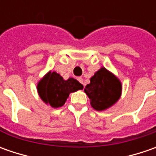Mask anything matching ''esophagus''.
I'll return each instance as SVG.
<instances>
[{
  "instance_id": "34e87169",
  "label": "esophagus",
  "mask_w": 156,
  "mask_h": 156,
  "mask_svg": "<svg viewBox=\"0 0 156 156\" xmlns=\"http://www.w3.org/2000/svg\"><path fill=\"white\" fill-rule=\"evenodd\" d=\"M77 80L80 81L81 84H83V86H85V84H84V82H83V79H82L81 77H78V78H77Z\"/></svg>"
}]
</instances>
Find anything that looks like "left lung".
I'll return each mask as SVG.
<instances>
[{
	"mask_svg": "<svg viewBox=\"0 0 156 156\" xmlns=\"http://www.w3.org/2000/svg\"><path fill=\"white\" fill-rule=\"evenodd\" d=\"M90 99L92 108L102 111L110 108L120 99L122 83L115 75L105 69H100L90 78V83L84 88Z\"/></svg>",
	"mask_w": 156,
	"mask_h": 156,
	"instance_id": "1",
	"label": "left lung"
}]
</instances>
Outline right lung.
Instances as JSON below:
<instances>
[{
	"label": "right lung",
	"mask_w": 156,
	"mask_h": 156,
	"mask_svg": "<svg viewBox=\"0 0 156 156\" xmlns=\"http://www.w3.org/2000/svg\"><path fill=\"white\" fill-rule=\"evenodd\" d=\"M82 88L83 86L75 79L65 81L56 72H48L37 84L41 99L55 108L64 105L69 94Z\"/></svg>",
	"instance_id": "1"
}]
</instances>
